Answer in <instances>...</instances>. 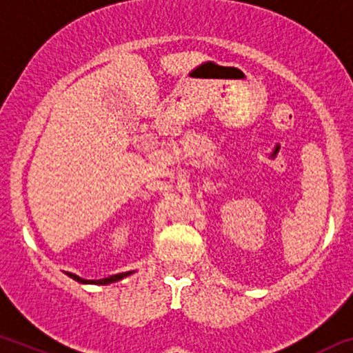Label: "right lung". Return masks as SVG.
I'll return each mask as SVG.
<instances>
[{
  "instance_id": "right-lung-1",
  "label": "right lung",
  "mask_w": 353,
  "mask_h": 353,
  "mask_svg": "<svg viewBox=\"0 0 353 353\" xmlns=\"http://www.w3.org/2000/svg\"><path fill=\"white\" fill-rule=\"evenodd\" d=\"M132 273V271H129V273H119V274H112V276H108V278H102V280H92V283H97V285H107V283H112V281H117V280H120V278H123V276H127V274H130ZM73 278H75L77 281H85V280H82V278H79L77 276V274H72Z\"/></svg>"
}]
</instances>
